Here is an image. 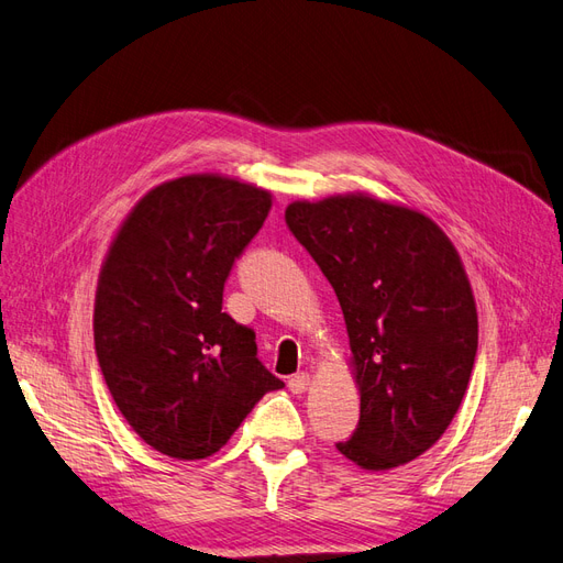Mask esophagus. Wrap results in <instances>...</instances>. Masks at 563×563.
<instances>
[{"mask_svg":"<svg viewBox=\"0 0 563 563\" xmlns=\"http://www.w3.org/2000/svg\"><path fill=\"white\" fill-rule=\"evenodd\" d=\"M310 385V373H296V376L288 378V389L294 391V395H302L305 389Z\"/></svg>","mask_w":563,"mask_h":563,"instance_id":"34e87169","label":"esophagus"}]
</instances>
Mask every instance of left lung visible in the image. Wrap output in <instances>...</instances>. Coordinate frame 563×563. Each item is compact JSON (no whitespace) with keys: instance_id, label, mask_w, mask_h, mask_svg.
I'll return each instance as SVG.
<instances>
[{"instance_id":"8db88e82","label":"left lung","mask_w":563,"mask_h":563,"mask_svg":"<svg viewBox=\"0 0 563 563\" xmlns=\"http://www.w3.org/2000/svg\"><path fill=\"white\" fill-rule=\"evenodd\" d=\"M286 225L331 282L350 335L360 424L335 449L371 472L411 463L446 432L474 368L463 261L432 218L362 192L288 203Z\"/></svg>"}]
</instances>
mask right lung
I'll return each instance as SVG.
<instances>
[{
  "label": "right lung",
  "mask_w": 563,
  "mask_h": 563,
  "mask_svg": "<svg viewBox=\"0 0 563 563\" xmlns=\"http://www.w3.org/2000/svg\"><path fill=\"white\" fill-rule=\"evenodd\" d=\"M272 207L263 187L218 174L162 183L135 203L100 267L93 340L100 371L145 444L209 457L284 383L255 333L223 312V288Z\"/></svg>",
  "instance_id": "obj_1"
}]
</instances>
